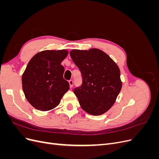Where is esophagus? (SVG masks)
Returning <instances> with one entry per match:
<instances>
[{
  "label": "esophagus",
  "instance_id": "obj_1",
  "mask_svg": "<svg viewBox=\"0 0 159 159\" xmlns=\"http://www.w3.org/2000/svg\"><path fill=\"white\" fill-rule=\"evenodd\" d=\"M69 84H70V88H72V87H73V85H74V81L72 80H69Z\"/></svg>",
  "mask_w": 159,
  "mask_h": 159
}]
</instances>
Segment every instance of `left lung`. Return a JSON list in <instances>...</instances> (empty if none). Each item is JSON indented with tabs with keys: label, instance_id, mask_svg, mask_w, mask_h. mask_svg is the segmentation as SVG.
<instances>
[{
	"label": "left lung",
	"instance_id": "obj_1",
	"mask_svg": "<svg viewBox=\"0 0 159 159\" xmlns=\"http://www.w3.org/2000/svg\"><path fill=\"white\" fill-rule=\"evenodd\" d=\"M70 54L82 78L81 85L74 89L81 107L93 115L107 111L121 89L119 67L99 49L73 50Z\"/></svg>",
	"mask_w": 159,
	"mask_h": 159
}]
</instances>
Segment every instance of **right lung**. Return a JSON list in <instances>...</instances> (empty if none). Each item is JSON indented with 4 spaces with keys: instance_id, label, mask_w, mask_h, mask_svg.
<instances>
[{
    "instance_id": "1",
    "label": "right lung",
    "mask_w": 159,
    "mask_h": 159,
    "mask_svg": "<svg viewBox=\"0 0 159 159\" xmlns=\"http://www.w3.org/2000/svg\"><path fill=\"white\" fill-rule=\"evenodd\" d=\"M68 54L66 50H45L38 53L28 62L22 77L24 93L36 109L48 111L59 105L70 89L63 78L61 61Z\"/></svg>"
}]
</instances>
